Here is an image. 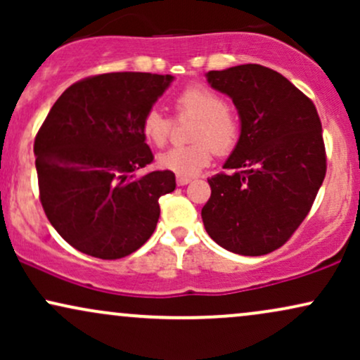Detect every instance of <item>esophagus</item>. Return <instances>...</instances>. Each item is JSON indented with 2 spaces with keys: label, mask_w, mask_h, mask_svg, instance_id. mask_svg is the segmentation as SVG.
I'll list each match as a JSON object with an SVG mask.
<instances>
[{
  "label": "esophagus",
  "mask_w": 360,
  "mask_h": 360,
  "mask_svg": "<svg viewBox=\"0 0 360 360\" xmlns=\"http://www.w3.org/2000/svg\"><path fill=\"white\" fill-rule=\"evenodd\" d=\"M177 186H186L188 183H191V179H189V177H183V176H179L177 177Z\"/></svg>",
  "instance_id": "34e87169"
}]
</instances>
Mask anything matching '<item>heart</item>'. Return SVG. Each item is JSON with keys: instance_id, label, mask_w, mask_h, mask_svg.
<instances>
[{"instance_id": "b5f03b06", "label": "heart", "mask_w": 360, "mask_h": 360, "mask_svg": "<svg viewBox=\"0 0 360 360\" xmlns=\"http://www.w3.org/2000/svg\"><path fill=\"white\" fill-rule=\"evenodd\" d=\"M174 105L179 117L196 120L189 135L193 143L171 147L157 155V164L177 176L189 177L212 162L213 152L226 154L232 150L240 134V123L220 94L206 86L196 84L183 89ZM142 131L148 142L162 147L169 139L171 120L159 110H148L143 115Z\"/></svg>"}]
</instances>
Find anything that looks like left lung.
<instances>
[{
    "label": "left lung",
    "mask_w": 360,
    "mask_h": 360,
    "mask_svg": "<svg viewBox=\"0 0 360 360\" xmlns=\"http://www.w3.org/2000/svg\"><path fill=\"white\" fill-rule=\"evenodd\" d=\"M206 81L233 101L240 137L223 164L232 174L208 179L205 229L233 254L266 255L295 233L325 179L320 118L309 98L264 65L210 71Z\"/></svg>",
    "instance_id": "8db88e82"
}]
</instances>
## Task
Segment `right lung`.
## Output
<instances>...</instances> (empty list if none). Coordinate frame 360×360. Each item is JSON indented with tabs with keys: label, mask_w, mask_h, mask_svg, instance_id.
<instances>
[{
	"label": "right lung",
	"mask_w": 360,
	"mask_h": 360,
	"mask_svg": "<svg viewBox=\"0 0 360 360\" xmlns=\"http://www.w3.org/2000/svg\"><path fill=\"white\" fill-rule=\"evenodd\" d=\"M174 76L108 72L69 86L35 137L40 201L69 245L98 259H122L154 233L159 198L176 189L171 171L137 176L154 155L143 115Z\"/></svg>",
	"instance_id": "1"
}]
</instances>
